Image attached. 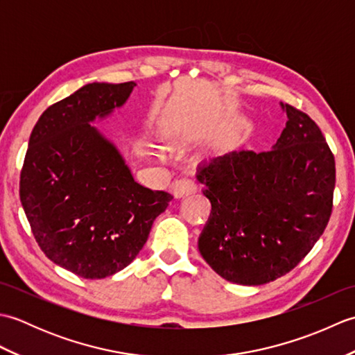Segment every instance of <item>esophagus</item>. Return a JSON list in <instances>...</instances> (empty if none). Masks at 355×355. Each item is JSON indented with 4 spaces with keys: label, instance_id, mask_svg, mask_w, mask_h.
<instances>
[{
    "label": "esophagus",
    "instance_id": "34e87169",
    "mask_svg": "<svg viewBox=\"0 0 355 355\" xmlns=\"http://www.w3.org/2000/svg\"><path fill=\"white\" fill-rule=\"evenodd\" d=\"M197 191V184L191 178H180L171 184V193L175 198H183Z\"/></svg>",
    "mask_w": 355,
    "mask_h": 355
}]
</instances>
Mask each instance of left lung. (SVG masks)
I'll list each match as a JSON object with an SVG mask.
<instances>
[{
  "label": "left lung",
  "mask_w": 355,
  "mask_h": 355,
  "mask_svg": "<svg viewBox=\"0 0 355 355\" xmlns=\"http://www.w3.org/2000/svg\"><path fill=\"white\" fill-rule=\"evenodd\" d=\"M281 108L288 120L270 150H232L197 171L212 205L198 250L233 284L262 285L288 273L333 212L334 155L310 116Z\"/></svg>",
  "instance_id": "obj_1"
}]
</instances>
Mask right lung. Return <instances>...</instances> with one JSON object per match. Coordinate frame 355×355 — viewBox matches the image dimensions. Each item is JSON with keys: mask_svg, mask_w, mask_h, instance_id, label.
<instances>
[{"mask_svg": "<svg viewBox=\"0 0 355 355\" xmlns=\"http://www.w3.org/2000/svg\"><path fill=\"white\" fill-rule=\"evenodd\" d=\"M134 87L87 84L45 110L30 134L21 205L45 256L85 279L130 266L172 200L135 182L114 143L92 125L123 107Z\"/></svg>", "mask_w": 355, "mask_h": 355, "instance_id": "right-lung-1", "label": "right lung"}]
</instances>
